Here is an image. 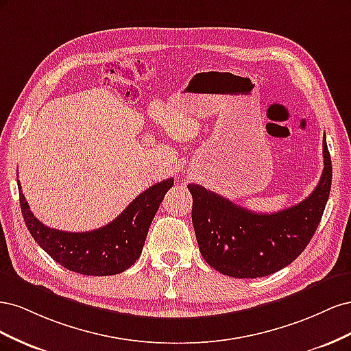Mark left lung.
<instances>
[{"instance_id":"8db88e82","label":"left lung","mask_w":351,"mask_h":351,"mask_svg":"<svg viewBox=\"0 0 351 351\" xmlns=\"http://www.w3.org/2000/svg\"><path fill=\"white\" fill-rule=\"evenodd\" d=\"M324 171L316 189L300 204L274 214L234 205L204 186L189 184L199 250L208 265L232 278H261L290 265L319 226L332 180L324 137Z\"/></svg>"}]
</instances>
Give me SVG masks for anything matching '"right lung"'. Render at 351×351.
<instances>
[{"mask_svg": "<svg viewBox=\"0 0 351 351\" xmlns=\"http://www.w3.org/2000/svg\"><path fill=\"white\" fill-rule=\"evenodd\" d=\"M17 184L23 219L39 246L73 272L107 277L124 272L139 259L147 230L174 178L151 186L110 224L86 232L60 231L42 224L30 212L19 180Z\"/></svg>", "mask_w": 351, "mask_h": 351, "instance_id": "1", "label": "right lung"}]
</instances>
